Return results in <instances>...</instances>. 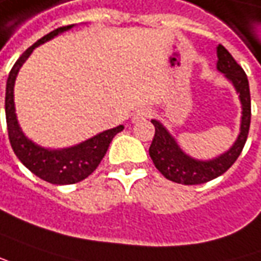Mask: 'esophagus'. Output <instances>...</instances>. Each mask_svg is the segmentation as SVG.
<instances>
[{"instance_id": "34e87169", "label": "esophagus", "mask_w": 261, "mask_h": 261, "mask_svg": "<svg viewBox=\"0 0 261 261\" xmlns=\"http://www.w3.org/2000/svg\"><path fill=\"white\" fill-rule=\"evenodd\" d=\"M150 116H151V110H150V108H141V110H138L137 113H134L133 121H134V123H138V121H141V120L148 118Z\"/></svg>"}]
</instances>
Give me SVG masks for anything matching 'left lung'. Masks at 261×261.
Instances as JSON below:
<instances>
[{
	"label": "left lung",
	"mask_w": 261,
	"mask_h": 261,
	"mask_svg": "<svg viewBox=\"0 0 261 261\" xmlns=\"http://www.w3.org/2000/svg\"><path fill=\"white\" fill-rule=\"evenodd\" d=\"M217 70L224 74V77L234 87L239 94V100L242 104V120H240V133L233 145L227 151L220 154L210 160H198L182 150L170 134V131L159 120H151L155 127L151 145L148 148L150 157L155 168L167 180L193 186L203 184L224 174L228 168L234 164L237 157L242 153L243 147L249 136L250 118H251V101H250V88L247 75L236 60L231 57L223 45L217 47Z\"/></svg>",
	"instance_id": "obj_1"
}]
</instances>
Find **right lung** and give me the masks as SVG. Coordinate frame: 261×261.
<instances>
[{
    "label": "right lung",
    "mask_w": 261,
    "mask_h": 261,
    "mask_svg": "<svg viewBox=\"0 0 261 261\" xmlns=\"http://www.w3.org/2000/svg\"><path fill=\"white\" fill-rule=\"evenodd\" d=\"M72 25L60 27L41 40L33 44L28 49L22 53V56L14 64L12 70L7 80L5 88V118H7V128L8 137L11 143L12 150L18 160L25 166L31 173L40 177L44 181H48L57 186L64 184H74L87 178L98 167L100 161L106 155L108 145L114 138L117 133L124 130L123 125L102 131L95 134L94 137L81 141L79 144L65 147V148H45L42 145L34 143L33 140L27 137L22 128L19 127L18 118L15 114V102H14V86L22 64L28 60L34 49L40 47L44 42L53 40L58 34L68 31Z\"/></svg>",
    "instance_id": "right-lung-1"
}]
</instances>
